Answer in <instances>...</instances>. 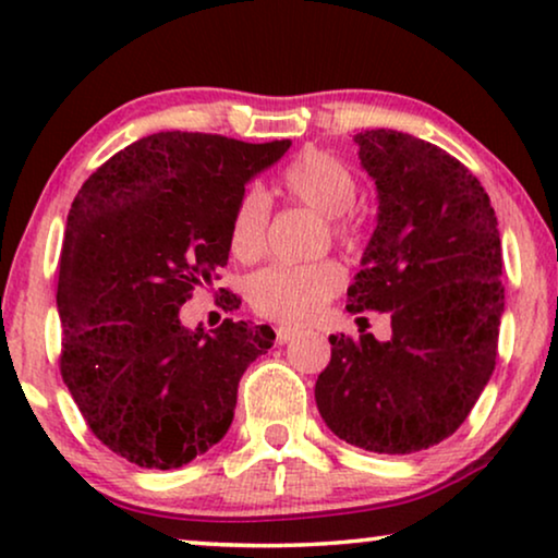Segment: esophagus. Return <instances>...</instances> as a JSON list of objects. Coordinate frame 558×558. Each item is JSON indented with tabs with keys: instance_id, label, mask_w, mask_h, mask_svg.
<instances>
[{
	"instance_id": "obj_1",
	"label": "esophagus",
	"mask_w": 558,
	"mask_h": 558,
	"mask_svg": "<svg viewBox=\"0 0 558 558\" xmlns=\"http://www.w3.org/2000/svg\"><path fill=\"white\" fill-rule=\"evenodd\" d=\"M294 338H296V327H289V325L277 327V340L281 342V345H284V342H289V340H294Z\"/></svg>"
}]
</instances>
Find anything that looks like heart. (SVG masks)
<instances>
[{
    "label": "heart",
    "mask_w": 558,
    "mask_h": 558,
    "mask_svg": "<svg viewBox=\"0 0 558 558\" xmlns=\"http://www.w3.org/2000/svg\"><path fill=\"white\" fill-rule=\"evenodd\" d=\"M279 187L294 203L325 216L330 239L342 248L361 243L363 228L355 216L357 178L353 167L332 151L307 147L279 172ZM271 208L262 190L251 187L235 201L228 243L239 262H256L264 254ZM342 269L330 258L315 264H271L246 284V300L258 317L274 323H307L342 289Z\"/></svg>",
    "instance_id": "heart-1"
}]
</instances>
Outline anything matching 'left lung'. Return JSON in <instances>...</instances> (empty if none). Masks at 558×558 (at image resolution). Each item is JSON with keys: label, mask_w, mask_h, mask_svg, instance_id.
I'll return each instance as SVG.
<instances>
[{"label": "left lung", "mask_w": 558, "mask_h": 558, "mask_svg": "<svg viewBox=\"0 0 558 558\" xmlns=\"http://www.w3.org/2000/svg\"><path fill=\"white\" fill-rule=\"evenodd\" d=\"M378 187V226L348 312H388L391 340L330 335L315 401L348 445L429 449L460 429L493 376L506 307L498 218L480 180L437 144L355 134Z\"/></svg>", "instance_id": "8db88e82"}]
</instances>
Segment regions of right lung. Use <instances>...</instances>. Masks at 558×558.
Wrapping results in <instances>:
<instances>
[{
	"mask_svg": "<svg viewBox=\"0 0 558 558\" xmlns=\"http://www.w3.org/2000/svg\"><path fill=\"white\" fill-rule=\"evenodd\" d=\"M159 132L98 167L68 213L58 277L60 376L94 437L149 470L182 468L223 439L243 371L269 325L187 330L180 307L220 279L246 182L289 149ZM218 307L241 300L220 287Z\"/></svg>",
	"mask_w": 558,
	"mask_h": 558,
	"instance_id": "add662e5",
	"label": "right lung"
}]
</instances>
